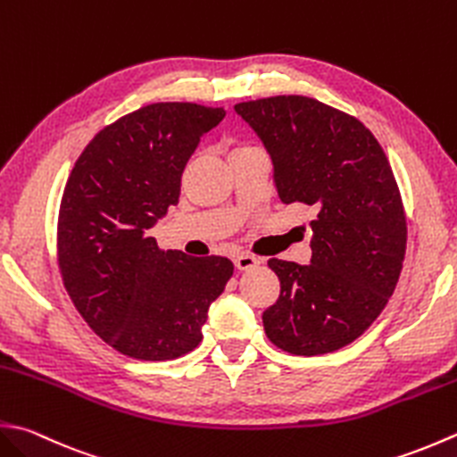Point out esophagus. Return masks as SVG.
I'll return each instance as SVG.
<instances>
[{"label": "esophagus", "mask_w": 457, "mask_h": 457, "mask_svg": "<svg viewBox=\"0 0 457 457\" xmlns=\"http://www.w3.org/2000/svg\"><path fill=\"white\" fill-rule=\"evenodd\" d=\"M259 263H262V259L255 257V255H249V253H239L236 257V267H237L239 271L253 270V267H257Z\"/></svg>", "instance_id": "1"}]
</instances>
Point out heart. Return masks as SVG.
<instances>
[{
	"mask_svg": "<svg viewBox=\"0 0 457 457\" xmlns=\"http://www.w3.org/2000/svg\"><path fill=\"white\" fill-rule=\"evenodd\" d=\"M241 148H249V146H239V148H236V150H241Z\"/></svg>",
	"mask_w": 457,
	"mask_h": 457,
	"instance_id": "obj_1",
	"label": "heart"
}]
</instances>
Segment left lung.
Here are the masks:
<instances>
[{"label":"left lung","instance_id":"1","mask_svg":"<svg viewBox=\"0 0 457 457\" xmlns=\"http://www.w3.org/2000/svg\"><path fill=\"white\" fill-rule=\"evenodd\" d=\"M234 109L270 152L281 202L317 212L311 263L267 262L281 293L263 312L265 335L297 356L338 351L377 320L404 262L406 216L388 158L359 119L317 98Z\"/></svg>","mask_w":457,"mask_h":457}]
</instances>
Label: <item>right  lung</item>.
Returning <instances> with one entry per match:
<instances>
[{
	"label": "right lung",
	"mask_w": 457,
	"mask_h": 457,
	"mask_svg": "<svg viewBox=\"0 0 457 457\" xmlns=\"http://www.w3.org/2000/svg\"><path fill=\"white\" fill-rule=\"evenodd\" d=\"M223 116L194 103L142 106L98 132L71 170L57 226L62 283L87 325L130 359L194 351L234 273L228 257L162 252L148 234L178 204L187 160Z\"/></svg>",
	"instance_id": "1"
}]
</instances>
